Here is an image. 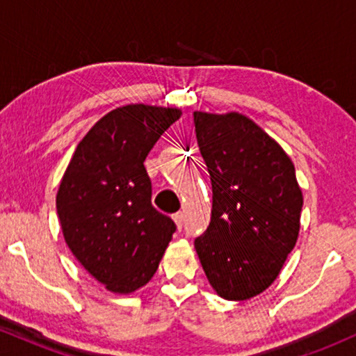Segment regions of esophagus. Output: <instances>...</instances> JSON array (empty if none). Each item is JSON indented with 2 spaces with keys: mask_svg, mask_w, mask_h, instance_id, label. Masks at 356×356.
<instances>
[{
  "mask_svg": "<svg viewBox=\"0 0 356 356\" xmlns=\"http://www.w3.org/2000/svg\"><path fill=\"white\" fill-rule=\"evenodd\" d=\"M174 222H175V226H177V229L181 231L182 224H184V214H182V212H177V214H174Z\"/></svg>",
  "mask_w": 356,
  "mask_h": 356,
  "instance_id": "obj_1",
  "label": "esophagus"
}]
</instances>
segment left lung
I'll use <instances>...</instances> for the list:
<instances>
[{
	"mask_svg": "<svg viewBox=\"0 0 356 356\" xmlns=\"http://www.w3.org/2000/svg\"><path fill=\"white\" fill-rule=\"evenodd\" d=\"M194 124L212 184L211 222L195 251L220 298L251 300L275 283L300 234L295 164L243 113L194 112Z\"/></svg>",
	"mask_w": 356,
	"mask_h": 356,
	"instance_id": "left-lung-1",
	"label": "left lung"
}]
</instances>
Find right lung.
Instances as JSON below:
<instances>
[{"mask_svg": "<svg viewBox=\"0 0 356 356\" xmlns=\"http://www.w3.org/2000/svg\"><path fill=\"white\" fill-rule=\"evenodd\" d=\"M181 108L130 104L104 115L76 145L56 192L61 232L73 256L108 291L145 286L175 231L150 202L144 161Z\"/></svg>", "mask_w": 356, "mask_h": 356, "instance_id": "1", "label": "right lung"}]
</instances>
